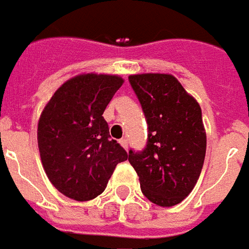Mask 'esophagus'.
Returning a JSON list of instances; mask_svg holds the SVG:
<instances>
[{
	"mask_svg": "<svg viewBox=\"0 0 249 249\" xmlns=\"http://www.w3.org/2000/svg\"><path fill=\"white\" fill-rule=\"evenodd\" d=\"M119 143H121L122 146H123V147H124L126 150L128 149V142H127V139H126V138H122L121 141H119Z\"/></svg>",
	"mask_w": 249,
	"mask_h": 249,
	"instance_id": "obj_1",
	"label": "esophagus"
}]
</instances>
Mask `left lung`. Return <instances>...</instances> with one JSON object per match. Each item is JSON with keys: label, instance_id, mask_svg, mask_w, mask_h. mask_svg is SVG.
Masks as SVG:
<instances>
[{"label": "left lung", "instance_id": "1", "mask_svg": "<svg viewBox=\"0 0 249 249\" xmlns=\"http://www.w3.org/2000/svg\"><path fill=\"white\" fill-rule=\"evenodd\" d=\"M128 82L147 123L146 146L130 149L128 161L147 200L160 206L179 204L195 188L205 160L200 106L172 75H133Z\"/></svg>", "mask_w": 249, "mask_h": 249}]
</instances>
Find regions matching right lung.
Returning a JSON list of instances; mask_svg holds the SVG:
<instances>
[{
    "instance_id": "1",
    "label": "right lung",
    "mask_w": 249,
    "mask_h": 249,
    "mask_svg": "<svg viewBox=\"0 0 249 249\" xmlns=\"http://www.w3.org/2000/svg\"><path fill=\"white\" fill-rule=\"evenodd\" d=\"M123 79L88 73L64 83L38 121L37 141L44 170L63 195L89 201L106 189L127 151L110 137L103 118Z\"/></svg>"
}]
</instances>
